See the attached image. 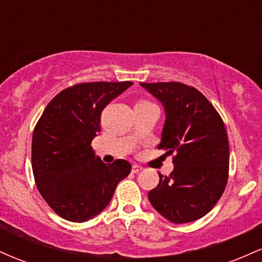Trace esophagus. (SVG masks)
Instances as JSON below:
<instances>
[{
  "instance_id": "esophagus-1",
  "label": "esophagus",
  "mask_w": 262,
  "mask_h": 262,
  "mask_svg": "<svg viewBox=\"0 0 262 262\" xmlns=\"http://www.w3.org/2000/svg\"><path fill=\"white\" fill-rule=\"evenodd\" d=\"M141 170H143V167L139 166V165H133V167H132V172L133 173H139Z\"/></svg>"
}]
</instances>
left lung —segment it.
<instances>
[{
	"label": "left lung",
	"instance_id": "1",
	"mask_svg": "<svg viewBox=\"0 0 262 262\" xmlns=\"http://www.w3.org/2000/svg\"><path fill=\"white\" fill-rule=\"evenodd\" d=\"M140 85L161 102L166 113L159 149L173 155V171L159 172L148 193L151 206L176 224L204 217L223 194L229 176V141L224 122L194 87L181 82Z\"/></svg>",
	"mask_w": 262,
	"mask_h": 262
}]
</instances>
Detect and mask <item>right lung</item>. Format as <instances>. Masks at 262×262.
<instances>
[{
  "mask_svg": "<svg viewBox=\"0 0 262 262\" xmlns=\"http://www.w3.org/2000/svg\"><path fill=\"white\" fill-rule=\"evenodd\" d=\"M130 81L83 82L59 92L45 107L32 139V169L38 191L56 214L82 223L101 213L132 165L104 164L91 143L101 113Z\"/></svg>",
  "mask_w": 262,
  "mask_h": 262,
  "instance_id": "1",
  "label": "right lung"
}]
</instances>
